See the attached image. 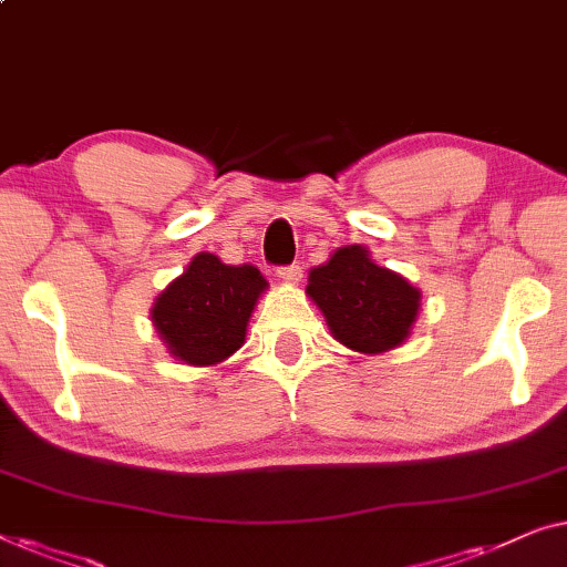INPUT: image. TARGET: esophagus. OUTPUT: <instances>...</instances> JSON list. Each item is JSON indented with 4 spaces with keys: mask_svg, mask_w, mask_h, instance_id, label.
Instances as JSON below:
<instances>
[{
    "mask_svg": "<svg viewBox=\"0 0 567 567\" xmlns=\"http://www.w3.org/2000/svg\"><path fill=\"white\" fill-rule=\"evenodd\" d=\"M277 277H280L285 285H298L300 277H302V267H298V265L280 267V269H277Z\"/></svg>",
    "mask_w": 567,
    "mask_h": 567,
    "instance_id": "obj_1",
    "label": "esophagus"
}]
</instances>
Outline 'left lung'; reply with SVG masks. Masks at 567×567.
Listing matches in <instances>:
<instances>
[{
	"label": "left lung",
	"mask_w": 567,
	"mask_h": 567,
	"mask_svg": "<svg viewBox=\"0 0 567 567\" xmlns=\"http://www.w3.org/2000/svg\"><path fill=\"white\" fill-rule=\"evenodd\" d=\"M306 295L339 344L370 357L401 347L421 310L419 287L380 267L362 244L341 246L326 265L310 269Z\"/></svg>",
	"instance_id": "1"
}]
</instances>
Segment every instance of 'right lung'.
<instances>
[{"instance_id":"right-lung-1","label":"right lung","mask_w":567,"mask_h":567,"mask_svg":"<svg viewBox=\"0 0 567 567\" xmlns=\"http://www.w3.org/2000/svg\"><path fill=\"white\" fill-rule=\"evenodd\" d=\"M267 287L257 267H234L200 251L156 295L151 323L174 360L215 367L244 347L246 326Z\"/></svg>"}]
</instances>
